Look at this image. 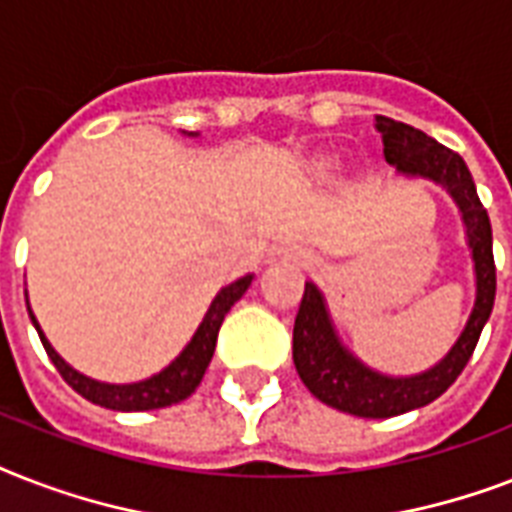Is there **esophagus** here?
<instances>
[{"label": "esophagus", "mask_w": 512, "mask_h": 512, "mask_svg": "<svg viewBox=\"0 0 512 512\" xmlns=\"http://www.w3.org/2000/svg\"><path fill=\"white\" fill-rule=\"evenodd\" d=\"M279 257L281 260H289V263L295 265H311V252H305L303 247H297V244H284V247L279 249Z\"/></svg>", "instance_id": "1"}]
</instances>
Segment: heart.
Masks as SVG:
<instances>
[{"mask_svg": "<svg viewBox=\"0 0 512 512\" xmlns=\"http://www.w3.org/2000/svg\"><path fill=\"white\" fill-rule=\"evenodd\" d=\"M316 167H319V172H332L337 167V159H332V156H324V159H319V162H316Z\"/></svg>", "mask_w": 512, "mask_h": 512, "instance_id": "b5f03b06", "label": "heart"}]
</instances>
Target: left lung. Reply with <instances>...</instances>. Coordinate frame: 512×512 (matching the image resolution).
Listing matches in <instances>:
<instances>
[{"mask_svg":"<svg viewBox=\"0 0 512 512\" xmlns=\"http://www.w3.org/2000/svg\"><path fill=\"white\" fill-rule=\"evenodd\" d=\"M374 122L382 132L385 162L396 167V175L430 180L452 196L462 215L465 239L473 257V273H476V303L457 342L438 364L409 377H390L377 372L366 366L353 350L345 348L321 289L313 281H305V295L292 335V358L300 380L321 404L356 417L385 420L428 406L460 377L476 350L481 329L492 316L497 271L492 255V223L478 199L476 183L462 156L404 122L388 116H377Z\"/></svg>","mask_w":512,"mask_h":512,"instance_id":"obj_1","label":"left lung"}]
</instances>
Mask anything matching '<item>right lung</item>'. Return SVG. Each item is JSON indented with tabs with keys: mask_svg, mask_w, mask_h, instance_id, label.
<instances>
[{
	"mask_svg": "<svg viewBox=\"0 0 512 512\" xmlns=\"http://www.w3.org/2000/svg\"><path fill=\"white\" fill-rule=\"evenodd\" d=\"M196 138L199 132H185ZM252 273L241 276L239 281H233L228 287H223L215 295L212 305L204 313L199 329L193 332L191 342L180 350V356L172 361L170 366H164L162 372L151 374L146 380L140 382H124V385H116V382H100L92 380L87 374L76 372L74 366L68 364L66 358H60V353L50 345V340L44 337L39 321H36L31 305H28V316H31V324L39 332V340H42L47 356L55 364V369L60 372V377L71 385V388L84 396L87 401L98 406H106V409H114V412H148V409H164V406L180 404L185 398L191 396L193 390L199 388L201 377L207 372L209 361H212V353H215L217 345V332H220V324H223L225 313L231 311L233 303L241 300V295L247 292L249 284H252Z\"/></svg>",
	"mask_w": 512,
	"mask_h": 512,
	"instance_id": "right-lung-1",
	"label": "right lung"
}]
</instances>
